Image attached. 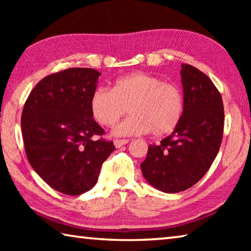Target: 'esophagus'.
Listing matches in <instances>:
<instances>
[{"mask_svg":"<svg viewBox=\"0 0 251 251\" xmlns=\"http://www.w3.org/2000/svg\"><path fill=\"white\" fill-rule=\"evenodd\" d=\"M129 142V139H115L114 141V145H115L117 148H120L121 146L125 145V144H127Z\"/></svg>","mask_w":251,"mask_h":251,"instance_id":"34e87169","label":"esophagus"}]
</instances>
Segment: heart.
I'll return each mask as SVG.
<instances>
[{
  "label": "heart",
  "instance_id": "obj_1",
  "mask_svg": "<svg viewBox=\"0 0 251 251\" xmlns=\"http://www.w3.org/2000/svg\"><path fill=\"white\" fill-rule=\"evenodd\" d=\"M131 115L114 128L117 136L173 133L184 114V95L176 84L147 73L122 76L113 90L100 87L91 97V110L103 126H113L127 112Z\"/></svg>",
  "mask_w": 251,
  "mask_h": 251
}]
</instances>
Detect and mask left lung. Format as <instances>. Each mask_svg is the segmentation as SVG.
Returning a JSON list of instances; mask_svg holds the SVG:
<instances>
[{
	"instance_id": "left-lung-1",
	"label": "left lung",
	"mask_w": 251,
	"mask_h": 251,
	"mask_svg": "<svg viewBox=\"0 0 251 251\" xmlns=\"http://www.w3.org/2000/svg\"><path fill=\"white\" fill-rule=\"evenodd\" d=\"M185 108L176 129L150 145L141 164L155 188L174 194L201 179L218 154L224 134V104L217 87L196 67L181 64Z\"/></svg>"
}]
</instances>
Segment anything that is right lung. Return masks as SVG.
I'll return each mask as SVG.
<instances>
[{
  "mask_svg": "<svg viewBox=\"0 0 251 251\" xmlns=\"http://www.w3.org/2000/svg\"><path fill=\"white\" fill-rule=\"evenodd\" d=\"M100 72L63 70L48 75L25 101L22 127L25 152L40 177L57 192L77 196L99 180L101 165L115 146L91 110Z\"/></svg>",
  "mask_w": 251,
  "mask_h": 251,
  "instance_id": "add662e5",
  "label": "right lung"
}]
</instances>
